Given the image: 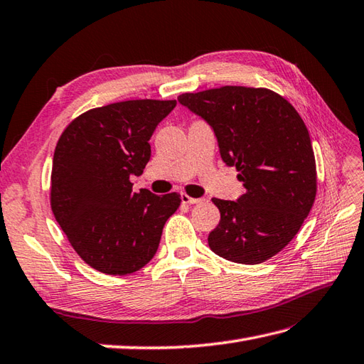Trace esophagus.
Here are the masks:
<instances>
[{
    "label": "esophagus",
    "instance_id": "esophagus-1",
    "mask_svg": "<svg viewBox=\"0 0 364 364\" xmlns=\"http://www.w3.org/2000/svg\"><path fill=\"white\" fill-rule=\"evenodd\" d=\"M181 201L184 203V205H197V203H203L205 201V198H193L191 196H188V193H181Z\"/></svg>",
    "mask_w": 364,
    "mask_h": 364
}]
</instances>
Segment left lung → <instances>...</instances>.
<instances>
[{
    "instance_id": "obj_1",
    "label": "left lung",
    "mask_w": 364,
    "mask_h": 364,
    "mask_svg": "<svg viewBox=\"0 0 364 364\" xmlns=\"http://www.w3.org/2000/svg\"><path fill=\"white\" fill-rule=\"evenodd\" d=\"M178 102L213 127L222 159L247 189L237 201L213 198L220 222L208 235L209 248L247 265L276 256L316 197L315 154L302 117L267 88L226 85L184 92Z\"/></svg>"
}]
</instances>
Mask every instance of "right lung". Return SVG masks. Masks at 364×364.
<instances>
[{"instance_id": "1", "label": "right lung", "mask_w": 364, "mask_h": 364, "mask_svg": "<svg viewBox=\"0 0 364 364\" xmlns=\"http://www.w3.org/2000/svg\"><path fill=\"white\" fill-rule=\"evenodd\" d=\"M176 100L138 99L91 108L70 122L54 151L50 209L74 251L109 276L138 272L155 256L181 197L132 192L150 159L149 139Z\"/></svg>"}]
</instances>
